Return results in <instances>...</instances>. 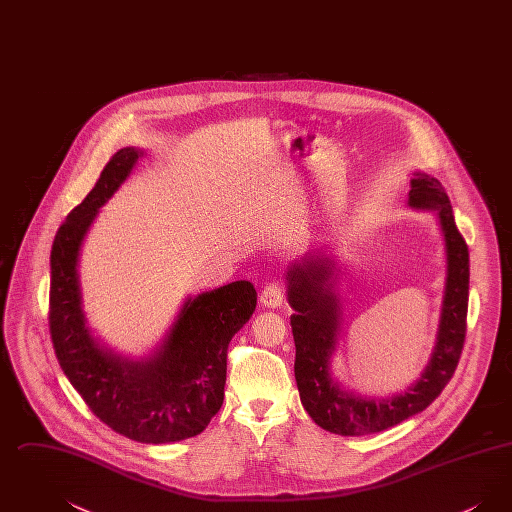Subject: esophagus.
<instances>
[{
  "instance_id": "34e87169",
  "label": "esophagus",
  "mask_w": 512,
  "mask_h": 512,
  "mask_svg": "<svg viewBox=\"0 0 512 512\" xmlns=\"http://www.w3.org/2000/svg\"><path fill=\"white\" fill-rule=\"evenodd\" d=\"M286 297V288L280 282H270L261 292V303L268 309H278L284 303Z\"/></svg>"
}]
</instances>
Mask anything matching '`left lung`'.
<instances>
[{
    "instance_id": "1",
    "label": "left lung",
    "mask_w": 512,
    "mask_h": 512,
    "mask_svg": "<svg viewBox=\"0 0 512 512\" xmlns=\"http://www.w3.org/2000/svg\"><path fill=\"white\" fill-rule=\"evenodd\" d=\"M409 205L438 211L445 240L447 280L439 320L438 341L420 380L405 393L386 399L355 397L330 378V355L340 328V307L334 293V263L313 255L288 270V301L295 341V380L299 397L320 428L338 436H366L424 411L455 374L463 353L468 311V245L459 232L451 201L439 180L414 172Z\"/></svg>"
}]
</instances>
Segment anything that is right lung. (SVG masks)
Here are the masks:
<instances>
[{
	"instance_id": "right-lung-1",
	"label": "right lung",
	"mask_w": 512,
	"mask_h": 512,
	"mask_svg": "<svg viewBox=\"0 0 512 512\" xmlns=\"http://www.w3.org/2000/svg\"><path fill=\"white\" fill-rule=\"evenodd\" d=\"M140 155L134 147L117 151L59 226L49 259V334L65 376L103 424L140 443H169L201 434L219 413L228 343L253 315L257 292L240 280L188 299L167 340L142 363L99 349L80 307L78 251Z\"/></svg>"
}]
</instances>
